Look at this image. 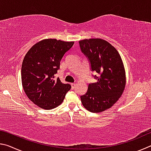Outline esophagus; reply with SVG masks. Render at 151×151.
Segmentation results:
<instances>
[{
	"label": "esophagus",
	"instance_id": "34e87169",
	"mask_svg": "<svg viewBox=\"0 0 151 151\" xmlns=\"http://www.w3.org/2000/svg\"><path fill=\"white\" fill-rule=\"evenodd\" d=\"M71 86H72V88H75L76 84L75 83H71Z\"/></svg>",
	"mask_w": 151,
	"mask_h": 151
}]
</instances>
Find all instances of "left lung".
<instances>
[{"mask_svg":"<svg viewBox=\"0 0 151 151\" xmlns=\"http://www.w3.org/2000/svg\"><path fill=\"white\" fill-rule=\"evenodd\" d=\"M81 52L87 58L96 83H90L81 96L83 105L92 112H103L113 105L123 93L126 76L118 51L106 40L91 39L80 40Z\"/></svg>","mask_w":151,"mask_h":151,"instance_id":"obj_1","label":"left lung"}]
</instances>
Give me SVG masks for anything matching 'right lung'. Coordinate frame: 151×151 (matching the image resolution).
Returning <instances> with one entry per match:
<instances>
[{
	"mask_svg": "<svg viewBox=\"0 0 151 151\" xmlns=\"http://www.w3.org/2000/svg\"><path fill=\"white\" fill-rule=\"evenodd\" d=\"M74 42L45 39L28 51L21 68L22 87L30 101L40 108L50 110L63 103L70 90V84H64L55 75L60 62Z\"/></svg>",
	"mask_w": 151,
	"mask_h": 151,
	"instance_id": "obj_1",
	"label": "right lung"
}]
</instances>
